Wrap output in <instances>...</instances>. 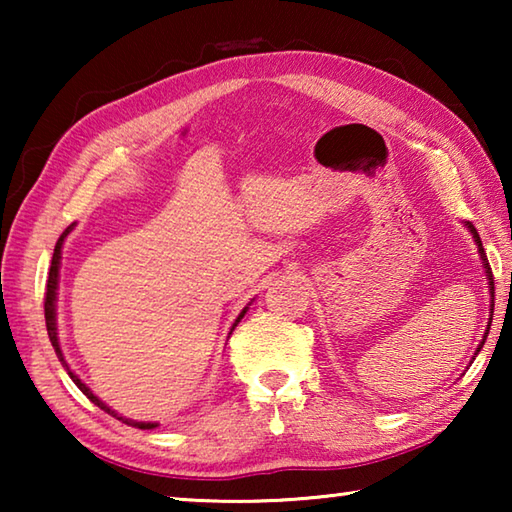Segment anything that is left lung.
I'll return each mask as SVG.
<instances>
[{"label": "left lung", "mask_w": 512, "mask_h": 512, "mask_svg": "<svg viewBox=\"0 0 512 512\" xmlns=\"http://www.w3.org/2000/svg\"><path fill=\"white\" fill-rule=\"evenodd\" d=\"M467 228L472 230V235H474V241L476 244H479V253H481V259H483V266H485V273H488V280H490V293H492V300H495V277H492V268H490V262H488V255H485V250H483V244H481V237H479V232H476V228L472 223H467ZM492 309H495V305H492ZM490 323H492V318H490ZM483 343H485V339H483ZM483 343L479 345V350L483 348ZM476 350V352H479Z\"/></svg>", "instance_id": "obj_1"}]
</instances>
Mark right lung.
<instances>
[{"mask_svg": "<svg viewBox=\"0 0 512 512\" xmlns=\"http://www.w3.org/2000/svg\"><path fill=\"white\" fill-rule=\"evenodd\" d=\"M72 230V225H69V228L63 232V235H60V239L56 241V248H54V257H51V266H49V277H47V291H45V320H47V334H49V341H51V345H54V350H56V354H58V359H60V363H63V366L67 368V361H65V357H63V352H60V348H58V334H56V289H58V266H60V248H63V241H65V237H67V232ZM244 314H246V309L241 311V316L237 318V323L241 318H244ZM67 375L72 377V381L76 386L81 388L83 391V395H88V400L90 402H94L99 406V409H103L106 411L108 415H112V418H117V420H121L124 424H131V427H137V429H153L155 424L153 422H133V420H126V418H121V415H117L115 411L110 409V406H106L103 404L97 395H94L88 386L83 384V381L74 375L72 370L67 368Z\"/></svg>", "mask_w": 512, "mask_h": 512, "instance_id": "obj_1", "label": "right lung"}]
</instances>
